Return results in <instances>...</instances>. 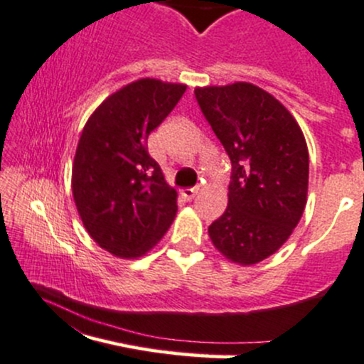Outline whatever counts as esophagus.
I'll return each instance as SVG.
<instances>
[{
	"mask_svg": "<svg viewBox=\"0 0 364 364\" xmlns=\"http://www.w3.org/2000/svg\"><path fill=\"white\" fill-rule=\"evenodd\" d=\"M181 194H182L183 200L191 201V200H194V196L198 194V189H196V187H186V189H182Z\"/></svg>",
	"mask_w": 364,
	"mask_h": 364,
	"instance_id": "obj_1",
	"label": "esophagus"
}]
</instances>
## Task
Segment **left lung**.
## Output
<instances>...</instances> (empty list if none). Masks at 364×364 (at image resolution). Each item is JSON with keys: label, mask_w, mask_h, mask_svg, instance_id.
I'll return each mask as SVG.
<instances>
[{"label": "left lung", "mask_w": 364, "mask_h": 364, "mask_svg": "<svg viewBox=\"0 0 364 364\" xmlns=\"http://www.w3.org/2000/svg\"><path fill=\"white\" fill-rule=\"evenodd\" d=\"M198 105L231 159L228 208L208 228L231 263L256 264L298 226L309 193V149L291 112L249 82L194 89Z\"/></svg>", "instance_id": "1"}]
</instances>
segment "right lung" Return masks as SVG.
I'll return each mask as SVG.
<instances>
[{
	"label": "right lung",
	"mask_w": 364,
	"mask_h": 364,
	"mask_svg": "<svg viewBox=\"0 0 364 364\" xmlns=\"http://www.w3.org/2000/svg\"><path fill=\"white\" fill-rule=\"evenodd\" d=\"M187 85L140 78L108 96L85 122L75 152L71 191L91 238L121 259H136L164 237L177 191L149 156L147 138Z\"/></svg>",
	"instance_id": "add662e5"
}]
</instances>
